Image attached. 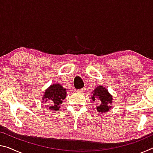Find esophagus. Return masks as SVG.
<instances>
[{
	"label": "esophagus",
	"instance_id": "esophagus-1",
	"mask_svg": "<svg viewBox=\"0 0 153 153\" xmlns=\"http://www.w3.org/2000/svg\"><path fill=\"white\" fill-rule=\"evenodd\" d=\"M76 92H78V93H82V92H83V90H82V89H80V90H77Z\"/></svg>",
	"mask_w": 153,
	"mask_h": 153
}]
</instances>
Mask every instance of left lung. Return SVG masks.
I'll return each mask as SVG.
<instances>
[{"mask_svg":"<svg viewBox=\"0 0 153 153\" xmlns=\"http://www.w3.org/2000/svg\"><path fill=\"white\" fill-rule=\"evenodd\" d=\"M91 98L94 101L98 102L97 110L102 114L111 110L113 105V96L108 92V90L102 86H98L92 92Z\"/></svg>","mask_w":153,"mask_h":153,"instance_id":"1","label":"left lung"}]
</instances>
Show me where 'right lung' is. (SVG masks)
Here are the masks:
<instances>
[{"instance_id": "add662e5", "label": "right lung", "mask_w": 153, "mask_h": 153, "mask_svg": "<svg viewBox=\"0 0 153 153\" xmlns=\"http://www.w3.org/2000/svg\"><path fill=\"white\" fill-rule=\"evenodd\" d=\"M67 97V90L59 84L51 85L44 93L42 102L48 106V109L54 111L60 109L63 100Z\"/></svg>"}]
</instances>
